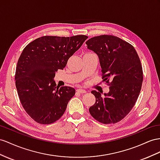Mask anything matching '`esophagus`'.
<instances>
[{"label":"esophagus","instance_id":"1","mask_svg":"<svg viewBox=\"0 0 160 160\" xmlns=\"http://www.w3.org/2000/svg\"><path fill=\"white\" fill-rule=\"evenodd\" d=\"M76 92H78V93H86V91L84 89H82V88H79V89H77L76 90Z\"/></svg>","mask_w":160,"mask_h":160}]
</instances>
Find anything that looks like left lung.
I'll return each instance as SVG.
<instances>
[{"mask_svg": "<svg viewBox=\"0 0 160 160\" xmlns=\"http://www.w3.org/2000/svg\"><path fill=\"white\" fill-rule=\"evenodd\" d=\"M86 44L99 57L102 79L109 86L104 97L91 91L96 101L89 112L102 124H116L129 113L141 92L143 73L140 59L132 44L117 36H98Z\"/></svg>", "mask_w": 160, "mask_h": 160, "instance_id": "obj_1", "label": "left lung"}]
</instances>
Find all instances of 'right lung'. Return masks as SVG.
Segmentation results:
<instances>
[{
	"instance_id": "obj_1",
	"label": "right lung",
	"mask_w": 160,
	"mask_h": 160,
	"mask_svg": "<svg viewBox=\"0 0 160 160\" xmlns=\"http://www.w3.org/2000/svg\"><path fill=\"white\" fill-rule=\"evenodd\" d=\"M87 38L44 36L23 48L16 67L15 86L23 109L35 122L49 124L63 116L76 91L57 87L53 78Z\"/></svg>"
}]
</instances>
